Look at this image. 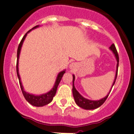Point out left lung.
Here are the masks:
<instances>
[{"mask_svg": "<svg viewBox=\"0 0 134 134\" xmlns=\"http://www.w3.org/2000/svg\"><path fill=\"white\" fill-rule=\"evenodd\" d=\"M111 50L113 51V52L114 53L116 59L117 61V71H116V75H115V78L114 82L113 83V85L115 84V82L116 79H117V72H118V67H119V54L118 52H117V49H116V47L115 46L114 44H112L111 46L109 47ZM75 76L73 75V79H72V82H73V84H72V94H73L74 98L75 100V102L76 103V104L78 106H80V108H82L83 109H94L100 107L101 105L103 104L104 103V102L106 101V100L107 99L108 97L109 96V93H110L111 90H110L109 93H108L107 96L106 97H104V98L99 100H90L86 99V98H83L81 94H80V93L76 91V90L75 89V86H74V81H75Z\"/></svg>", "mask_w": 134, "mask_h": 134, "instance_id": "obj_1", "label": "left lung"}]
</instances>
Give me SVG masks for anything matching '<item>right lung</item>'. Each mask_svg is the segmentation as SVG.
<instances>
[{
    "label": "right lung",
    "mask_w": 134,
    "mask_h": 134,
    "mask_svg": "<svg viewBox=\"0 0 134 134\" xmlns=\"http://www.w3.org/2000/svg\"><path fill=\"white\" fill-rule=\"evenodd\" d=\"M38 26H36L34 27L32 29L34 28H36ZM31 30H30L27 33L30 31ZM27 33L24 36V37H23V39L21 40V42H20L18 46V48H17V64H16V70H17V76H18L19 80V84H20V87H21V91H22L24 97L25 98V99L29 102L30 104H32V106H37V107H40V106H43L44 105H47L48 104H49L51 101L53 99V97H54L55 94H56V91H57V88L58 86L59 82H60L61 80H62V78L63 77V75H64V73L65 72V71H62L61 72H59L58 75L57 79H56V82H55L54 86L53 88L49 91V92L47 93L46 94H41V95H34V94H29L28 93H26V91H24L23 87L22 86V83H21V79H20V76L19 75V71H18V60H19V54H20V51H21V48L22 47V44L23 43L24 40H25V37L26 36Z\"/></svg>",
    "instance_id": "1"
}]
</instances>
